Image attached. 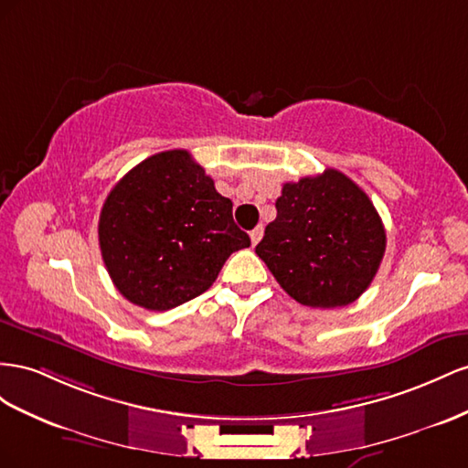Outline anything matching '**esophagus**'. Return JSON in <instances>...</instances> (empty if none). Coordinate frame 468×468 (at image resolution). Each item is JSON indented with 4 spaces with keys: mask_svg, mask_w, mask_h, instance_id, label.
<instances>
[{
    "mask_svg": "<svg viewBox=\"0 0 468 468\" xmlns=\"http://www.w3.org/2000/svg\"><path fill=\"white\" fill-rule=\"evenodd\" d=\"M262 233H264V229H262V225H259V227H255V229L250 231V243H252V247H255L261 239H262Z\"/></svg>",
    "mask_w": 468,
    "mask_h": 468,
    "instance_id": "1",
    "label": "esophagus"
}]
</instances>
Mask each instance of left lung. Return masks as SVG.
I'll list each match as a JSON object with an SVG mask.
<instances>
[{"instance_id":"1","label":"left lung","mask_w":468,"mask_h":468,"mask_svg":"<svg viewBox=\"0 0 468 468\" xmlns=\"http://www.w3.org/2000/svg\"><path fill=\"white\" fill-rule=\"evenodd\" d=\"M257 255L286 293L310 308L353 303L377 276L386 231L377 207L335 168L286 182Z\"/></svg>"}]
</instances>
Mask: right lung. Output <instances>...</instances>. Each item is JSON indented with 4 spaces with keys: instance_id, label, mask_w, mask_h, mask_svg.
Listing matches in <instances>:
<instances>
[{
    "instance_id": "right-lung-1",
    "label": "right lung",
    "mask_w": 468,
    "mask_h": 468,
    "mask_svg": "<svg viewBox=\"0 0 468 468\" xmlns=\"http://www.w3.org/2000/svg\"><path fill=\"white\" fill-rule=\"evenodd\" d=\"M98 237L115 288L151 312L204 293L231 252L250 247L231 199L182 149L144 158L113 186Z\"/></svg>"
}]
</instances>
